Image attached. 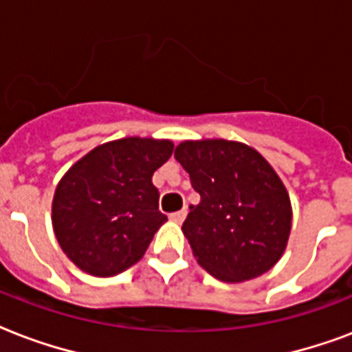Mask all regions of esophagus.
<instances>
[{
  "label": "esophagus",
  "mask_w": 352,
  "mask_h": 352,
  "mask_svg": "<svg viewBox=\"0 0 352 352\" xmlns=\"http://www.w3.org/2000/svg\"><path fill=\"white\" fill-rule=\"evenodd\" d=\"M185 217H187V211H185V209H182V211H178V213L170 214V220H173V222H176V224H182V222L185 220Z\"/></svg>",
  "instance_id": "34e87169"
}]
</instances>
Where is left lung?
Instances as JSON below:
<instances>
[{
    "instance_id": "obj_1",
    "label": "left lung",
    "mask_w": 352,
    "mask_h": 352,
    "mask_svg": "<svg viewBox=\"0 0 352 352\" xmlns=\"http://www.w3.org/2000/svg\"><path fill=\"white\" fill-rule=\"evenodd\" d=\"M174 157L200 195L182 226L198 264L224 283L266 274L292 230L290 196L274 167L228 139L182 141Z\"/></svg>"
}]
</instances>
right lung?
Segmentation results:
<instances>
[{
    "instance_id": "add662e5",
    "label": "right lung",
    "mask_w": 352,
    "mask_h": 352,
    "mask_svg": "<svg viewBox=\"0 0 352 352\" xmlns=\"http://www.w3.org/2000/svg\"><path fill=\"white\" fill-rule=\"evenodd\" d=\"M168 139L122 138L95 146L56 185L53 231L77 268L111 277L143 257L167 217L152 176L173 154Z\"/></svg>"
}]
</instances>
